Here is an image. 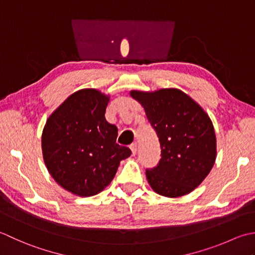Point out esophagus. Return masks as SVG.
Here are the masks:
<instances>
[{"mask_svg":"<svg viewBox=\"0 0 255 255\" xmlns=\"http://www.w3.org/2000/svg\"><path fill=\"white\" fill-rule=\"evenodd\" d=\"M129 148H131V152H132V155L134 156L135 154H136V150H137V145L136 143H133L129 145Z\"/></svg>","mask_w":255,"mask_h":255,"instance_id":"obj_1","label":"esophagus"}]
</instances>
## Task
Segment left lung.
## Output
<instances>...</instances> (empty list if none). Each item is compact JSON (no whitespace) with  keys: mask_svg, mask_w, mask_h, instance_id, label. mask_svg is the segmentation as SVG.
I'll list each match as a JSON object with an SVG mask.
<instances>
[{"mask_svg":"<svg viewBox=\"0 0 255 255\" xmlns=\"http://www.w3.org/2000/svg\"><path fill=\"white\" fill-rule=\"evenodd\" d=\"M159 138L162 158L146 178L155 193L177 198L196 189L217 157L214 124L198 103L176 88L129 91Z\"/></svg>","mask_w":255,"mask_h":255,"instance_id":"1","label":"left lung"}]
</instances>
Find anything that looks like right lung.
<instances>
[{
	"mask_svg": "<svg viewBox=\"0 0 255 255\" xmlns=\"http://www.w3.org/2000/svg\"><path fill=\"white\" fill-rule=\"evenodd\" d=\"M110 96L97 89L72 93L50 114L41 150L51 177L79 197L95 196L110 185L131 149L117 143L118 128L105 117Z\"/></svg>",
	"mask_w": 255,
	"mask_h": 255,
	"instance_id": "obj_1",
	"label": "right lung"
}]
</instances>
